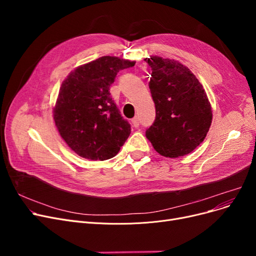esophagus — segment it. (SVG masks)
Segmentation results:
<instances>
[{"mask_svg":"<svg viewBox=\"0 0 256 256\" xmlns=\"http://www.w3.org/2000/svg\"><path fill=\"white\" fill-rule=\"evenodd\" d=\"M132 124L134 128H139V118L135 117L132 119Z\"/></svg>","mask_w":256,"mask_h":256,"instance_id":"34e87169","label":"esophagus"}]
</instances>
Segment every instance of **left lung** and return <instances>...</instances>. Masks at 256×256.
<instances>
[{
    "instance_id": "left-lung-1",
    "label": "left lung",
    "mask_w": 256,
    "mask_h": 256,
    "mask_svg": "<svg viewBox=\"0 0 256 256\" xmlns=\"http://www.w3.org/2000/svg\"><path fill=\"white\" fill-rule=\"evenodd\" d=\"M150 89L156 120L146 138L160 156L176 158L192 152L202 143L212 113L204 86L186 66L173 59L152 56Z\"/></svg>"
}]
</instances>
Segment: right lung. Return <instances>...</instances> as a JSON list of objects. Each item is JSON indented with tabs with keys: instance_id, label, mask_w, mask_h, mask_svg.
I'll return each mask as SVG.
<instances>
[{
	"instance_id": "add662e5",
	"label": "right lung",
	"mask_w": 256,
	"mask_h": 256,
	"mask_svg": "<svg viewBox=\"0 0 256 256\" xmlns=\"http://www.w3.org/2000/svg\"><path fill=\"white\" fill-rule=\"evenodd\" d=\"M135 61L104 56L83 64L63 80L52 109L60 136L80 156L104 160L115 156L130 134L111 98L117 72Z\"/></svg>"
}]
</instances>
